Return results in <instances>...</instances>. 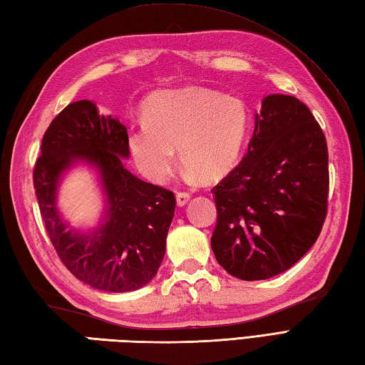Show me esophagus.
I'll return each instance as SVG.
<instances>
[{"label":"esophagus","instance_id":"obj_1","mask_svg":"<svg viewBox=\"0 0 365 365\" xmlns=\"http://www.w3.org/2000/svg\"><path fill=\"white\" fill-rule=\"evenodd\" d=\"M175 199H177V205L178 207H183V205H187V202L190 200V195H188V192L178 191L177 195H175Z\"/></svg>","mask_w":365,"mask_h":365}]
</instances>
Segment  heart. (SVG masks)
Masks as SVG:
<instances>
[{
	"mask_svg": "<svg viewBox=\"0 0 365 365\" xmlns=\"http://www.w3.org/2000/svg\"><path fill=\"white\" fill-rule=\"evenodd\" d=\"M145 123L128 133L138 168L153 182L173 173L177 153L190 174L218 178L235 165L250 128L242 98L204 88L163 91L144 108Z\"/></svg>",
	"mask_w": 365,
	"mask_h": 365,
	"instance_id": "b5f03b06",
	"label": "heart"
}]
</instances>
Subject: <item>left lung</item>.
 <instances>
[{
  "label": "left lung",
  "mask_w": 365,
  "mask_h": 365,
  "mask_svg": "<svg viewBox=\"0 0 365 365\" xmlns=\"http://www.w3.org/2000/svg\"><path fill=\"white\" fill-rule=\"evenodd\" d=\"M212 191V250L229 274L262 281L293 267L328 210V145L311 110L292 96L263 98L246 155Z\"/></svg>",
  "instance_id": "obj_1"
}]
</instances>
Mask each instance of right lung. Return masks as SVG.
Returning <instances> with one entry per match:
<instances>
[{"label": "right lung", "instance_id": "1", "mask_svg": "<svg viewBox=\"0 0 365 365\" xmlns=\"http://www.w3.org/2000/svg\"><path fill=\"white\" fill-rule=\"evenodd\" d=\"M34 166V190L51 243L71 273L94 289L138 290L157 274L174 218V192L147 183L123 166L128 133L118 118L98 114L94 102L67 105L46 128ZM83 160L94 165L106 192L101 226L89 232L68 227L56 207L66 170Z\"/></svg>", "mask_w": 365, "mask_h": 365}]
</instances>
